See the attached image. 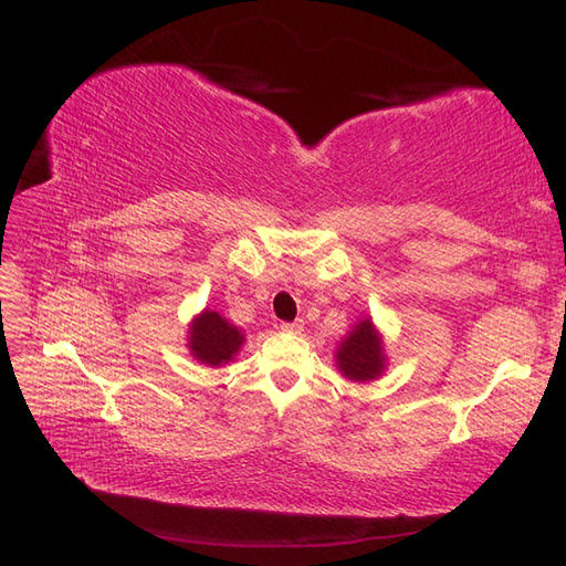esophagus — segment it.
Listing matches in <instances>:
<instances>
[{"mask_svg":"<svg viewBox=\"0 0 566 566\" xmlns=\"http://www.w3.org/2000/svg\"><path fill=\"white\" fill-rule=\"evenodd\" d=\"M280 329H282V332H292V335H301L303 323H301V321H296V323H282Z\"/></svg>","mask_w":566,"mask_h":566,"instance_id":"1","label":"esophagus"}]
</instances>
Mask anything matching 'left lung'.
<instances>
[{
	"label": "left lung",
	"instance_id": "1",
	"mask_svg": "<svg viewBox=\"0 0 566 566\" xmlns=\"http://www.w3.org/2000/svg\"><path fill=\"white\" fill-rule=\"evenodd\" d=\"M335 360L344 378L354 382H370L380 378L387 366V356L380 332L375 329L370 317L358 321L349 335L339 342Z\"/></svg>",
	"mask_w": 566,
	"mask_h": 566
}]
</instances>
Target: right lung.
Listing matches in <instances>:
<instances>
[{
  "instance_id": "1",
  "label": "right lung",
  "mask_w": 566,
  "mask_h": 566,
  "mask_svg": "<svg viewBox=\"0 0 566 566\" xmlns=\"http://www.w3.org/2000/svg\"><path fill=\"white\" fill-rule=\"evenodd\" d=\"M243 346V335L237 325H231L227 317L217 311H202L193 317L191 327H188V349L191 356L200 364L220 368L229 364L231 358Z\"/></svg>"
}]
</instances>
